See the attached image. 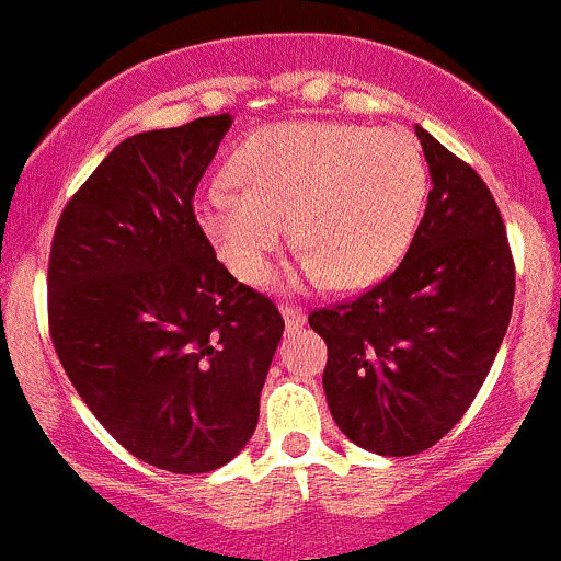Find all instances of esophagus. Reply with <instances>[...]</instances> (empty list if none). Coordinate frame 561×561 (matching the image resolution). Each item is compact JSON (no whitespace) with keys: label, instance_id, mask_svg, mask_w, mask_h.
<instances>
[{"label":"esophagus","instance_id":"34e87169","mask_svg":"<svg viewBox=\"0 0 561 561\" xmlns=\"http://www.w3.org/2000/svg\"><path fill=\"white\" fill-rule=\"evenodd\" d=\"M280 314H284L286 328H289V331H297V328L306 325V320H308L306 311L297 306H280Z\"/></svg>","mask_w":561,"mask_h":561}]
</instances>
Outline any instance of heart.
<instances>
[{"label":"heart","mask_w":561,"mask_h":561,"mask_svg":"<svg viewBox=\"0 0 561 561\" xmlns=\"http://www.w3.org/2000/svg\"><path fill=\"white\" fill-rule=\"evenodd\" d=\"M225 180L230 190L197 192L194 217L241 284H264L289 222L300 247L291 284L358 289L403 259L428 172L403 133L284 122L241 138Z\"/></svg>","instance_id":"1"}]
</instances>
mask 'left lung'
Masks as SVG:
<instances>
[{
    "label": "left lung",
    "instance_id": "obj_1",
    "mask_svg": "<svg viewBox=\"0 0 561 561\" xmlns=\"http://www.w3.org/2000/svg\"><path fill=\"white\" fill-rule=\"evenodd\" d=\"M428 163L425 217L398 270L358 300L308 317L339 431L378 456H414L448 434L486 381L515 302L501 210L476 169L414 127Z\"/></svg>",
    "mask_w": 561,
    "mask_h": 561
}]
</instances>
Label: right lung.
<instances>
[{"mask_svg": "<svg viewBox=\"0 0 561 561\" xmlns=\"http://www.w3.org/2000/svg\"><path fill=\"white\" fill-rule=\"evenodd\" d=\"M230 113L125 138L60 214L49 333L77 394L136 459L228 465L259 425L284 317L239 284L192 197Z\"/></svg>", "mask_w": 561, "mask_h": 561, "instance_id": "right-lung-1", "label": "right lung"}]
</instances>
